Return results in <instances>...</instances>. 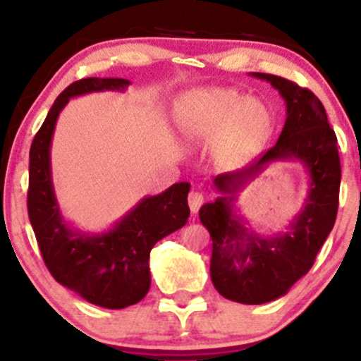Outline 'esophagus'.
Returning <instances> with one entry per match:
<instances>
[{
	"label": "esophagus",
	"mask_w": 361,
	"mask_h": 361,
	"mask_svg": "<svg viewBox=\"0 0 361 361\" xmlns=\"http://www.w3.org/2000/svg\"><path fill=\"white\" fill-rule=\"evenodd\" d=\"M202 204H204V195L200 192L195 190V192L188 195V205H190V210H192V214H197Z\"/></svg>",
	"instance_id": "obj_1"
}]
</instances>
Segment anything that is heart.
I'll return each mask as SVG.
<instances>
[{
	"mask_svg": "<svg viewBox=\"0 0 361 361\" xmlns=\"http://www.w3.org/2000/svg\"><path fill=\"white\" fill-rule=\"evenodd\" d=\"M178 132L188 144H210L222 169H241L268 146L275 132V114L261 98L234 88H197L178 98L173 109Z\"/></svg>",
	"mask_w": 361,
	"mask_h": 361,
	"instance_id": "heart-1",
	"label": "heart"
}]
</instances>
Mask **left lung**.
<instances>
[{
	"instance_id": "left-lung-1",
	"label": "left lung",
	"mask_w": 361,
	"mask_h": 361,
	"mask_svg": "<svg viewBox=\"0 0 361 361\" xmlns=\"http://www.w3.org/2000/svg\"><path fill=\"white\" fill-rule=\"evenodd\" d=\"M268 81L287 105L279 140L251 166L214 178L219 197L202 205L200 222L212 239L210 279L226 299L258 305L283 297L312 268L338 214L339 164L336 134L312 91L285 78L251 73ZM276 160H299L310 175L301 212L285 231L263 236L235 209L238 193Z\"/></svg>"
}]
</instances>
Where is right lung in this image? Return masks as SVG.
<instances>
[{"mask_svg":"<svg viewBox=\"0 0 361 361\" xmlns=\"http://www.w3.org/2000/svg\"><path fill=\"white\" fill-rule=\"evenodd\" d=\"M122 78H86L69 85L54 102L30 147L28 217L45 267L61 285L90 304L123 309L137 304L151 287L152 246L188 221L190 183L180 181L163 193L144 197L102 233H85L64 219L52 183L51 144L57 117L71 98L98 91H126Z\"/></svg>","mask_w":361,"mask_h":361,"instance_id":"1","label":"right lung"}]
</instances>
